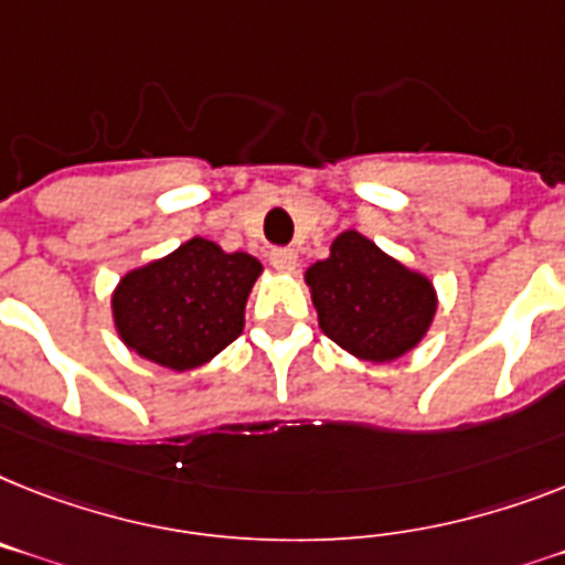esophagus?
Segmentation results:
<instances>
[{"label": "esophagus", "instance_id": "obj_1", "mask_svg": "<svg viewBox=\"0 0 565 565\" xmlns=\"http://www.w3.org/2000/svg\"><path fill=\"white\" fill-rule=\"evenodd\" d=\"M271 265L279 274H291L297 268V250L291 248H277L271 250Z\"/></svg>", "mask_w": 565, "mask_h": 565}]
</instances>
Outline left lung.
Returning a JSON list of instances; mask_svg holds the SVG:
<instances>
[{"label": "left lung", "instance_id": "1", "mask_svg": "<svg viewBox=\"0 0 565 565\" xmlns=\"http://www.w3.org/2000/svg\"><path fill=\"white\" fill-rule=\"evenodd\" d=\"M317 323L349 355L390 363L427 338L439 309L433 279L358 231L334 236L329 256L306 268Z\"/></svg>", "mask_w": 565, "mask_h": 565}]
</instances>
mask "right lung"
Listing matches in <instances>:
<instances>
[{
    "mask_svg": "<svg viewBox=\"0 0 565 565\" xmlns=\"http://www.w3.org/2000/svg\"><path fill=\"white\" fill-rule=\"evenodd\" d=\"M259 274L256 256L227 254L193 236L118 279L111 323L124 347L143 361L172 372L195 370L239 338Z\"/></svg>",
    "mask_w": 565,
    "mask_h": 565,
    "instance_id": "obj_1",
    "label": "right lung"
}]
</instances>
